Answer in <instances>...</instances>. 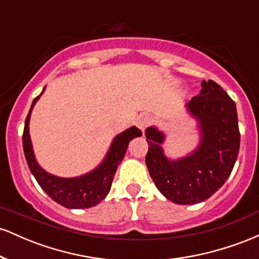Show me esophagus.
Returning a JSON list of instances; mask_svg holds the SVG:
<instances>
[{
	"label": "esophagus",
	"instance_id": "esophagus-1",
	"mask_svg": "<svg viewBox=\"0 0 259 259\" xmlns=\"http://www.w3.org/2000/svg\"><path fill=\"white\" fill-rule=\"evenodd\" d=\"M152 123V117L150 114H141L136 120V125L139 126V129L141 130L142 133L146 130V127Z\"/></svg>",
	"mask_w": 259,
	"mask_h": 259
}]
</instances>
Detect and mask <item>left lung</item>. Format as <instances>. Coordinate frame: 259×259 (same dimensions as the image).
Returning a JSON list of instances; mask_svg holds the SVG:
<instances>
[{"label":"left lung","instance_id":"1","mask_svg":"<svg viewBox=\"0 0 259 259\" xmlns=\"http://www.w3.org/2000/svg\"><path fill=\"white\" fill-rule=\"evenodd\" d=\"M200 121L201 146L179 160H168L162 151L163 135L146 129V165L157 189L178 204H195L209 198L230 177L240 148L236 105L213 80L202 82V90L187 103Z\"/></svg>","mask_w":259,"mask_h":259}]
</instances>
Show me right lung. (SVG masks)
Listing matches in <instances>:
<instances>
[{
  "label": "right lung",
  "instance_id": "right-lung-1",
  "mask_svg": "<svg viewBox=\"0 0 259 259\" xmlns=\"http://www.w3.org/2000/svg\"><path fill=\"white\" fill-rule=\"evenodd\" d=\"M40 96L41 95H38L32 101L30 111L25 119L24 132H23V150H24L29 169L41 189L61 206L78 208V209L96 206L108 195L118 165L125 156L127 145L134 138L142 135L141 130L133 126L118 135L113 141L111 150L102 164L91 173L80 178H74V179H62V178L53 177L38 167L34 152H32L30 136H29V119H30L31 109Z\"/></svg>",
  "mask_w": 259,
  "mask_h": 259
}]
</instances>
